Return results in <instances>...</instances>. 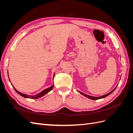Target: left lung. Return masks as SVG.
I'll list each match as a JSON object with an SVG mask.
<instances>
[{
	"mask_svg": "<svg viewBox=\"0 0 133 133\" xmlns=\"http://www.w3.org/2000/svg\"><path fill=\"white\" fill-rule=\"evenodd\" d=\"M118 85H116V87L114 89L112 90L111 91H110V92H109V93H108V94H105V95H102V96H99V97H95V96H92L88 95H87V94H84V93H83V92H80V91H78V90H77V91L79 92L80 94H81L83 95L84 96H86V97H87V98H89V99H92V100H98V99H102V98H105V97H107V96H108L109 95H110V94H111L112 92L115 90V89H116V88L117 87Z\"/></svg>",
	"mask_w": 133,
	"mask_h": 133,
	"instance_id": "8db88e82",
	"label": "left lung"
}]
</instances>
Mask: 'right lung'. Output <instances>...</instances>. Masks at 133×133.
Wrapping results in <instances>:
<instances>
[{
  "instance_id": "right-lung-1",
  "label": "right lung",
  "mask_w": 133,
  "mask_h": 133,
  "mask_svg": "<svg viewBox=\"0 0 133 133\" xmlns=\"http://www.w3.org/2000/svg\"><path fill=\"white\" fill-rule=\"evenodd\" d=\"M54 75H55V73L54 74V75H53V79H54ZM9 80H10V79H9ZM11 85H12V87H13V88L14 89V90L16 91V92H17V93H18L19 95H21L22 96H23V97L25 98H30V99H38V98H41L42 96H44L45 94H47L48 92H49V91H50L52 89H53V87H54V85H53L51 87H49V88H46V89L43 90L42 91H41V92H39V94H37V95H27V94H23V93H22V92L18 91L17 89H16L15 88L13 87V85H12V84H11Z\"/></svg>"
}]
</instances>
